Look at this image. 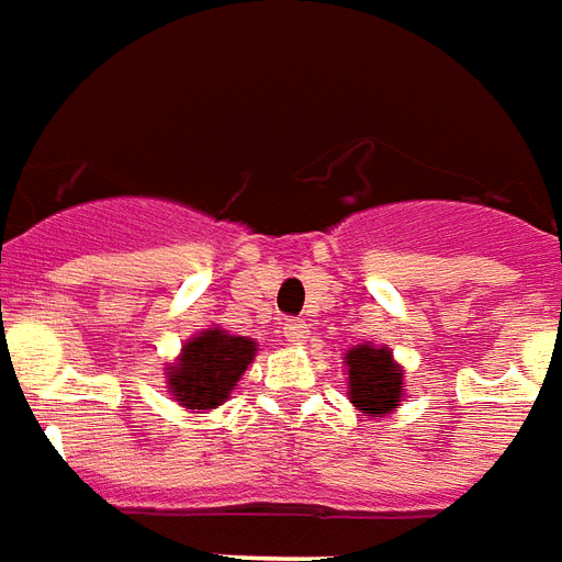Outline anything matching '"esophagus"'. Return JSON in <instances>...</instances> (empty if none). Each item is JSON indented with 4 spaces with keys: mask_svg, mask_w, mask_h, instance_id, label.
I'll list each match as a JSON object with an SVG mask.
<instances>
[{
    "mask_svg": "<svg viewBox=\"0 0 562 562\" xmlns=\"http://www.w3.org/2000/svg\"><path fill=\"white\" fill-rule=\"evenodd\" d=\"M282 333H285V338H289L291 345H303V341L310 338L312 327L303 318H285V324H282Z\"/></svg>",
    "mask_w": 562,
    "mask_h": 562,
    "instance_id": "1",
    "label": "esophagus"
}]
</instances>
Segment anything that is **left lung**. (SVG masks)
I'll use <instances>...</instances> for the list:
<instances>
[{"mask_svg": "<svg viewBox=\"0 0 562 562\" xmlns=\"http://www.w3.org/2000/svg\"><path fill=\"white\" fill-rule=\"evenodd\" d=\"M348 374H350V401L371 415H383L389 409L401 406V389L404 376L395 359L385 348H371L359 345L348 353Z\"/></svg>", "mask_w": 562, "mask_h": 562, "instance_id": "left-lung-1", "label": "left lung"}]
</instances>
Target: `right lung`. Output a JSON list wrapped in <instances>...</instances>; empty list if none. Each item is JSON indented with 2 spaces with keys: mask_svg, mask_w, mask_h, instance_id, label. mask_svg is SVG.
<instances>
[{
  "mask_svg": "<svg viewBox=\"0 0 562 562\" xmlns=\"http://www.w3.org/2000/svg\"><path fill=\"white\" fill-rule=\"evenodd\" d=\"M256 357V341L205 329L182 348V359L170 368V392L188 409L221 406L238 383V376Z\"/></svg>",
  "mask_w": 562,
  "mask_h": 562,
  "instance_id": "obj_1",
  "label": "right lung"
}]
</instances>
